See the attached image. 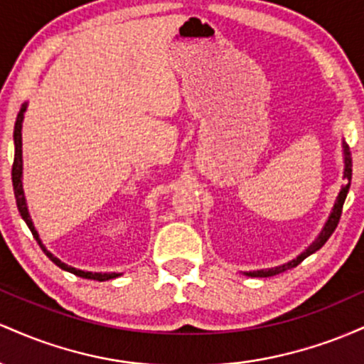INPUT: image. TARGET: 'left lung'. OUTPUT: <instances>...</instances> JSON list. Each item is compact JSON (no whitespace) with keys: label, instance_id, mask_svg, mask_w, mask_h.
Wrapping results in <instances>:
<instances>
[{"label":"left lung","instance_id":"1","mask_svg":"<svg viewBox=\"0 0 364 364\" xmlns=\"http://www.w3.org/2000/svg\"><path fill=\"white\" fill-rule=\"evenodd\" d=\"M342 149H344V164H346V168H344V179H346V185L341 188L339 196H337L336 203H333L332 212H330V215H328V220H327V223H325L323 229H321V232L318 235V237H316V240L313 241V243L308 246V248L304 250V252L299 255L298 258H294V260L284 263V265L274 267V269L253 270V272H245L246 275H248V277H272V275H275V274H281V272H284V270L292 269V267L299 265V263H301L304 258L310 257L311 253H315L316 250H320L321 246L327 243V240H328L330 236H332V232L336 231L337 224H339V219H341V214H342V205H344V200H346V196H348V191H349V186H350V178H353V161H350V152H349V147H348V144H346V141H344V144H342Z\"/></svg>","mask_w":364,"mask_h":364}]
</instances>
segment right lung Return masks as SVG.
<instances>
[{"label":"right lung","mask_w":364,"mask_h":364,"mask_svg":"<svg viewBox=\"0 0 364 364\" xmlns=\"http://www.w3.org/2000/svg\"><path fill=\"white\" fill-rule=\"evenodd\" d=\"M25 109H27V104H23V106L20 107V112H18V116H16V121H15V129H14L15 159H14V168H11V181H14V191H15V198H16V207H18L20 215H22V219L25 220V224L28 225V229H31L32 236L36 237V241H37V243H39L41 248H43V252L46 253V257H48L49 260L54 263V265L60 267L61 270H66V272L78 275V277H82V279H92V281H99V282L109 281V279H116L121 274H116V272H87V270H80V269H75V267L66 265V263H63L60 258H56L51 252H48V250H46V246L43 245V241H41L39 235H37V231H36V228H34V223H32L31 215H28L27 202H25L23 186H22V121H23Z\"/></svg>","instance_id":"right-lung-1"}]
</instances>
